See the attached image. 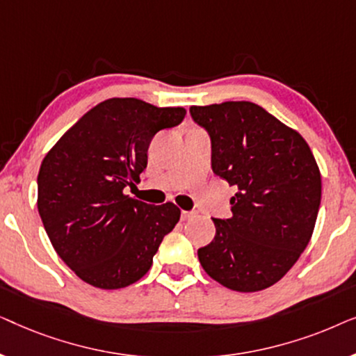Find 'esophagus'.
<instances>
[{"mask_svg":"<svg viewBox=\"0 0 356 356\" xmlns=\"http://www.w3.org/2000/svg\"><path fill=\"white\" fill-rule=\"evenodd\" d=\"M194 216H196V212L183 211V212H181V220H189V218H193Z\"/></svg>","mask_w":356,"mask_h":356,"instance_id":"obj_1","label":"esophagus"}]
</instances>
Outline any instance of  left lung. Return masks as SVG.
Here are the masks:
<instances>
[{"mask_svg": "<svg viewBox=\"0 0 356 356\" xmlns=\"http://www.w3.org/2000/svg\"><path fill=\"white\" fill-rule=\"evenodd\" d=\"M207 131L212 172L238 193L232 217L212 218L216 236L199 248L202 269L227 289L259 291L279 282L313 235L321 173L309 145L251 102L189 108Z\"/></svg>", "mask_w": 356, "mask_h": 356, "instance_id": "1", "label": "left lung"}]
</instances>
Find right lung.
<instances>
[{"label":"right lung","mask_w":356,"mask_h":356,"mask_svg":"<svg viewBox=\"0 0 356 356\" xmlns=\"http://www.w3.org/2000/svg\"><path fill=\"white\" fill-rule=\"evenodd\" d=\"M181 106L108 99L87 111L45 155L38 213L58 256L92 286L116 290L147 274L163 236L179 220L172 202L150 206L124 194L147 167L150 140L181 123Z\"/></svg>","instance_id":"1"}]
</instances>
